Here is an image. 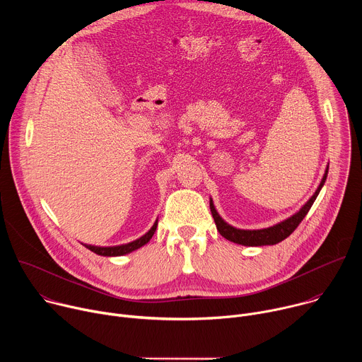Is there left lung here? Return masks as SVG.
<instances>
[{"label": "left lung", "mask_w": 362, "mask_h": 362, "mask_svg": "<svg viewBox=\"0 0 362 362\" xmlns=\"http://www.w3.org/2000/svg\"><path fill=\"white\" fill-rule=\"evenodd\" d=\"M327 173L328 170L325 172V176L320 185V187L317 189L315 194L309 199V202L303 206V208L295 215L292 216L291 219H288L286 222L275 226V228H271V229H265V230H253V232H246V230H238V229H233L230 226H226L223 225L222 222L219 221H215L216 222V228L219 230V233L230 240V242H235V243H239V245H243V246H264V245H276L279 242H282L284 239H286L298 226L299 223L303 221V218L306 216V214L309 212V209H311V206L314 204L317 196L320 194V190L321 187L324 186L325 180H327Z\"/></svg>", "instance_id": "obj_1"}]
</instances>
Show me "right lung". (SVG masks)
I'll return each mask as SVG.
<instances>
[{
	"label": "right lung",
	"mask_w": 362,
	"mask_h": 362,
	"mask_svg": "<svg viewBox=\"0 0 362 362\" xmlns=\"http://www.w3.org/2000/svg\"><path fill=\"white\" fill-rule=\"evenodd\" d=\"M136 246H133V243H129V245H124V246H120L119 249H106V247H100V249H95V247H93V249H95V252L98 250V253H101V255H123V253H126V252H130V250H133Z\"/></svg>",
	"instance_id": "add662e5"
}]
</instances>
